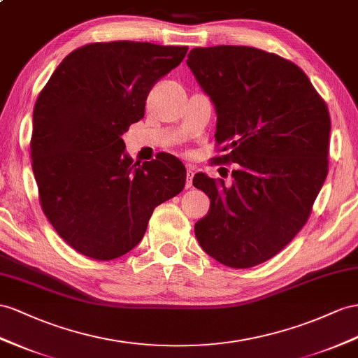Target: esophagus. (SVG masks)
<instances>
[{
	"label": "esophagus",
	"mask_w": 358,
	"mask_h": 358,
	"mask_svg": "<svg viewBox=\"0 0 358 358\" xmlns=\"http://www.w3.org/2000/svg\"><path fill=\"white\" fill-rule=\"evenodd\" d=\"M194 166H187V173H186V189L192 187V178H194Z\"/></svg>",
	"instance_id": "esophagus-1"
}]
</instances>
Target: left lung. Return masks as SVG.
Returning a JSON list of instances; mask_svg holds the SVG:
<instances>
[{"label":"left lung","instance_id":"obj_1","mask_svg":"<svg viewBox=\"0 0 358 358\" xmlns=\"http://www.w3.org/2000/svg\"><path fill=\"white\" fill-rule=\"evenodd\" d=\"M187 66L213 101L215 163H236L231 186L199 172L210 198L195 236L210 257L252 268L290 243L313 208L328 173L329 112L299 66L239 45L194 48Z\"/></svg>","mask_w":358,"mask_h":358}]
</instances>
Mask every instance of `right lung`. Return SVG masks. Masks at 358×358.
Masks as SVG:
<instances>
[{
	"instance_id": "right-lung-1",
	"label": "right lung",
	"mask_w": 358,
	"mask_h": 358,
	"mask_svg": "<svg viewBox=\"0 0 358 358\" xmlns=\"http://www.w3.org/2000/svg\"><path fill=\"white\" fill-rule=\"evenodd\" d=\"M187 50L87 43L62 60L36 101L30 151L41 207L62 239L89 259L131 251L154 208L185 189L177 157L160 152L133 163L122 134L143 117L151 87Z\"/></svg>"
}]
</instances>
